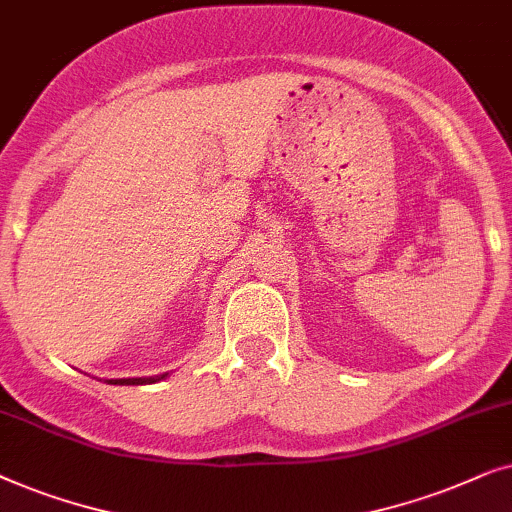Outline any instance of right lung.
Listing matches in <instances>:
<instances>
[{
	"mask_svg": "<svg viewBox=\"0 0 512 512\" xmlns=\"http://www.w3.org/2000/svg\"><path fill=\"white\" fill-rule=\"evenodd\" d=\"M168 372L163 374H154V377H133V379H105V384H114V386H145V384H156V381L166 379Z\"/></svg>",
	"mask_w": 512,
	"mask_h": 512,
	"instance_id": "1",
	"label": "right lung"
}]
</instances>
